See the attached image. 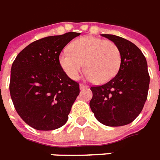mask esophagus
<instances>
[{
    "label": "esophagus",
    "mask_w": 160,
    "mask_h": 160,
    "mask_svg": "<svg viewBox=\"0 0 160 160\" xmlns=\"http://www.w3.org/2000/svg\"><path fill=\"white\" fill-rule=\"evenodd\" d=\"M87 87H88L87 85H83V84H80V90H83V89H85V88H87Z\"/></svg>",
    "instance_id": "34e87169"
}]
</instances>
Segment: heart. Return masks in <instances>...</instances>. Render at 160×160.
Here are the masks:
<instances>
[{
    "mask_svg": "<svg viewBox=\"0 0 160 160\" xmlns=\"http://www.w3.org/2000/svg\"><path fill=\"white\" fill-rule=\"evenodd\" d=\"M69 50L60 54L59 63L71 80H77L85 65L88 80L103 84L116 75L121 65L120 50L111 41L84 36L73 41Z\"/></svg>",
    "mask_w": 160,
    "mask_h": 160,
    "instance_id": "heart-1",
    "label": "heart"
}]
</instances>
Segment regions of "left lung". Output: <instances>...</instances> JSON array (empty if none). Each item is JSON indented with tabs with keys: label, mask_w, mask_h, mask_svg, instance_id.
Here are the masks:
<instances>
[{
	"label": "left lung",
	"mask_w": 160,
	"mask_h": 160,
	"mask_svg": "<svg viewBox=\"0 0 160 160\" xmlns=\"http://www.w3.org/2000/svg\"><path fill=\"white\" fill-rule=\"evenodd\" d=\"M118 46L121 65L109 82L90 90V109L98 121L107 126H123L136 119L144 108L149 86L146 59L131 41L114 35L102 34Z\"/></svg>",
	"instance_id": "8db88e82"
}]
</instances>
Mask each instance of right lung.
I'll return each instance as SVG.
<instances>
[{
	"label": "right lung",
	"mask_w": 160,
	"mask_h": 160,
	"mask_svg": "<svg viewBox=\"0 0 160 160\" xmlns=\"http://www.w3.org/2000/svg\"><path fill=\"white\" fill-rule=\"evenodd\" d=\"M80 35L68 32L34 41L14 60L10 80L11 100L20 117L34 129L53 130L67 122L80 86L64 72L59 55Z\"/></svg>",
	"instance_id": "right-lung-1"
}]
</instances>
